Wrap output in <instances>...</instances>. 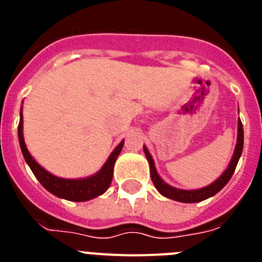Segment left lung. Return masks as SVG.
Masks as SVG:
<instances>
[{
	"label": "left lung",
	"mask_w": 262,
	"mask_h": 262,
	"mask_svg": "<svg viewBox=\"0 0 262 262\" xmlns=\"http://www.w3.org/2000/svg\"><path fill=\"white\" fill-rule=\"evenodd\" d=\"M243 144H244V131H243V124L242 120L239 119V133H237V144H236L235 152H233L232 160H231L230 165L226 169V172L217 178L216 181L212 182L209 186L203 187V189H198V190H181V189H176V187L170 186L166 182H164L160 176L157 174L156 168H155V163L152 156L149 155L148 149L145 147H143L144 149L145 157H147L148 163H149V169H151V178L152 182L155 184L157 190L163 194L166 198H170V200L178 201V202L184 203H194V202H201V201H205L210 196L215 195L217 191H221L224 186L227 185V182L230 181L231 177H232L233 172H235L236 165L239 163V159L242 156L243 152Z\"/></svg>",
	"instance_id": "1"
}]
</instances>
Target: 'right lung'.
<instances>
[{"label": "right lung", "instance_id": "obj_1", "mask_svg": "<svg viewBox=\"0 0 262 262\" xmlns=\"http://www.w3.org/2000/svg\"><path fill=\"white\" fill-rule=\"evenodd\" d=\"M22 129L23 119L22 111H20V119L19 124H18V138H19V145L20 149H22L23 157L26 160V163L29 164L32 173L38 178V181L53 195L64 198V200L73 201V202H84V201L93 200V198L101 195V194L107 190L111 184V180H113V169H114L115 160H117L118 155L122 151L124 142H120V144L108 156L107 161L98 173H96L92 177L81 178V180H66V178L56 177V176L48 173L46 169L41 168L35 160L32 159L31 155L29 154V149L26 148V144H25V140H23Z\"/></svg>", "mask_w": 262, "mask_h": 262}]
</instances>
